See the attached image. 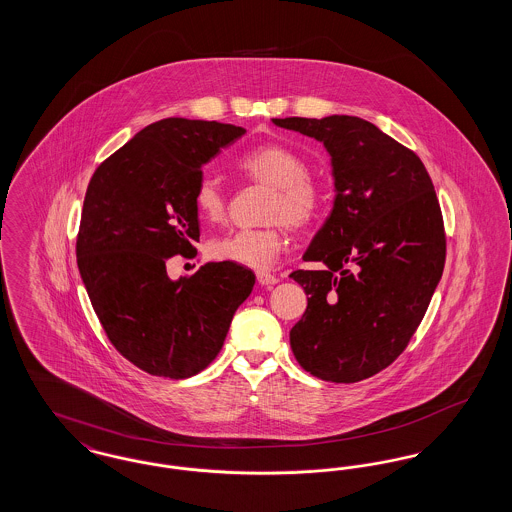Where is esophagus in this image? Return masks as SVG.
I'll return each mask as SVG.
<instances>
[{
	"instance_id": "1",
	"label": "esophagus",
	"mask_w": 512,
	"mask_h": 512,
	"mask_svg": "<svg viewBox=\"0 0 512 512\" xmlns=\"http://www.w3.org/2000/svg\"><path fill=\"white\" fill-rule=\"evenodd\" d=\"M257 280H259L261 286H274V284L280 282L278 276H274V274H270V272H265V270H259V272H257Z\"/></svg>"
}]
</instances>
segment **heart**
<instances>
[{"label": "heart", "instance_id": "b5f03b06", "mask_svg": "<svg viewBox=\"0 0 512 512\" xmlns=\"http://www.w3.org/2000/svg\"><path fill=\"white\" fill-rule=\"evenodd\" d=\"M240 171L272 188L267 219L284 220L290 226H305L317 217L324 203V190L307 172L299 153L282 144L251 147L236 161ZM194 205L199 217L219 220L224 215L226 197L219 180L205 174L197 180ZM286 245L282 224L265 228H240L215 238L209 244L211 257L249 268H268Z\"/></svg>", "mask_w": 512, "mask_h": 512}]
</instances>
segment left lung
<instances>
[{
  "instance_id": "8db88e82",
  "label": "left lung",
  "mask_w": 512,
  "mask_h": 512,
  "mask_svg": "<svg viewBox=\"0 0 512 512\" xmlns=\"http://www.w3.org/2000/svg\"><path fill=\"white\" fill-rule=\"evenodd\" d=\"M315 138L330 155L334 205L290 274L309 295L290 330L297 363L351 384L390 366L413 338L445 265L434 184L411 149L372 122L330 115L272 119Z\"/></svg>"
}]
</instances>
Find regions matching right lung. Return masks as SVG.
<instances>
[{"label": "right lung", "instance_id": "right-lung-1", "mask_svg": "<svg viewBox=\"0 0 512 512\" xmlns=\"http://www.w3.org/2000/svg\"><path fill=\"white\" fill-rule=\"evenodd\" d=\"M244 134L224 122L163 119L90 180L76 240L80 278L107 338L149 374L180 380L203 370L255 286L253 270L230 261L167 274V261L199 242L203 165Z\"/></svg>", "mask_w": 512, "mask_h": 512}]
</instances>
